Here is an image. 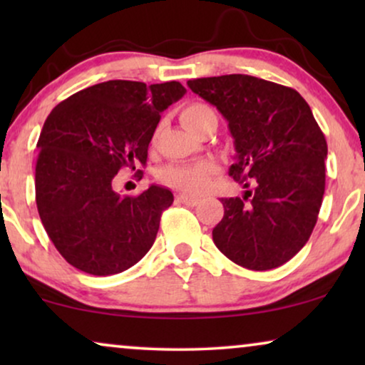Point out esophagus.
I'll return each mask as SVG.
<instances>
[{
    "instance_id": "esophagus-1",
    "label": "esophagus",
    "mask_w": 365,
    "mask_h": 365,
    "mask_svg": "<svg viewBox=\"0 0 365 365\" xmlns=\"http://www.w3.org/2000/svg\"><path fill=\"white\" fill-rule=\"evenodd\" d=\"M178 201L186 204V206H197L201 199L196 196H191V194H178Z\"/></svg>"
}]
</instances>
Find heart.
Instances as JSON below:
<instances>
[{
  "instance_id": "heart-1",
  "label": "heart",
  "mask_w": 365,
  "mask_h": 365,
  "mask_svg": "<svg viewBox=\"0 0 365 365\" xmlns=\"http://www.w3.org/2000/svg\"><path fill=\"white\" fill-rule=\"evenodd\" d=\"M211 116H216V114L207 104L191 103L182 109L181 123L189 131L196 133L199 126ZM216 173L217 164L209 161V159H204V161L191 164H169L163 169L159 178L168 186L182 189V191L187 192H201L207 187L209 181Z\"/></svg>"
}]
</instances>
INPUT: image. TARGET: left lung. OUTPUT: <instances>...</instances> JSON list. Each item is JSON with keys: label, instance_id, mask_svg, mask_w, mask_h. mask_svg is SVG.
<instances>
[{"label": "left lung", "instance_id": "8db88e82", "mask_svg": "<svg viewBox=\"0 0 365 365\" xmlns=\"http://www.w3.org/2000/svg\"><path fill=\"white\" fill-rule=\"evenodd\" d=\"M192 93L217 108L234 139L229 176L252 186L222 197L212 241L227 259L269 271L292 259L311 237L326 189V138L296 89L247 76L199 78Z\"/></svg>", "mask_w": 365, "mask_h": 365}]
</instances>
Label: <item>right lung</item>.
<instances>
[{
	"mask_svg": "<svg viewBox=\"0 0 365 365\" xmlns=\"http://www.w3.org/2000/svg\"><path fill=\"white\" fill-rule=\"evenodd\" d=\"M184 94L178 81L146 86L114 79L78 91L49 113L38 139L36 206L73 267L113 276L151 249L173 192L151 184L136 197L121 196L113 179L119 169L146 164L161 113Z\"/></svg>",
	"mask_w": 365,
	"mask_h": 365,
	"instance_id": "add662e5",
	"label": "right lung"
}]
</instances>
